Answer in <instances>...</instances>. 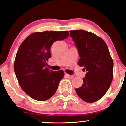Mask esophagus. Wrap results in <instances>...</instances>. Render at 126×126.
Segmentation results:
<instances>
[{
  "instance_id": "1",
  "label": "esophagus",
  "mask_w": 126,
  "mask_h": 126,
  "mask_svg": "<svg viewBox=\"0 0 126 126\" xmlns=\"http://www.w3.org/2000/svg\"><path fill=\"white\" fill-rule=\"evenodd\" d=\"M65 75L67 77V78H70V79H72L74 77V75H69V74H66Z\"/></svg>"
}]
</instances>
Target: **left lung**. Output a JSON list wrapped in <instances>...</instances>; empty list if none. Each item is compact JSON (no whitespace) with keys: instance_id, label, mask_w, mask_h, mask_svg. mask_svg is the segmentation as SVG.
Wrapping results in <instances>:
<instances>
[{"instance_id":"8db88e82","label":"left lung","mask_w":126,"mask_h":126,"mask_svg":"<svg viewBox=\"0 0 126 126\" xmlns=\"http://www.w3.org/2000/svg\"><path fill=\"white\" fill-rule=\"evenodd\" d=\"M80 59L78 64L87 73L84 84L76 88L78 96L88 103L95 102L105 95L113 79L114 63L105 41L84 30L70 31Z\"/></svg>"}]
</instances>
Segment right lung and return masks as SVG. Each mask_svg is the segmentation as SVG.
<instances>
[{
	"label": "right lung",
	"mask_w": 126,
	"mask_h": 126,
	"mask_svg": "<svg viewBox=\"0 0 126 126\" xmlns=\"http://www.w3.org/2000/svg\"><path fill=\"white\" fill-rule=\"evenodd\" d=\"M68 36V31L36 32L20 45L15 58V74L23 91L34 100L45 101L51 97L64 77L63 70H49L46 62L51 57L52 44Z\"/></svg>",
	"instance_id": "right-lung-1"
}]
</instances>
